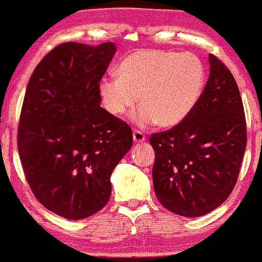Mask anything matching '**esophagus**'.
<instances>
[{
	"instance_id": "obj_1",
	"label": "esophagus",
	"mask_w": 262,
	"mask_h": 262,
	"mask_svg": "<svg viewBox=\"0 0 262 262\" xmlns=\"http://www.w3.org/2000/svg\"><path fill=\"white\" fill-rule=\"evenodd\" d=\"M145 139H146V137H145V134L143 133V132H140V130H138V129H134V132H133V140H134V143H143V141H145Z\"/></svg>"
}]
</instances>
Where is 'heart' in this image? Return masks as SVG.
<instances>
[{
    "label": "heart",
    "instance_id": "b5f03b06",
    "mask_svg": "<svg viewBox=\"0 0 262 262\" xmlns=\"http://www.w3.org/2000/svg\"><path fill=\"white\" fill-rule=\"evenodd\" d=\"M118 77H104L98 91L103 106L121 117L139 102L133 116L140 125L175 127L197 106L206 82L202 60L192 53L141 50L119 65Z\"/></svg>",
    "mask_w": 262,
    "mask_h": 262
}]
</instances>
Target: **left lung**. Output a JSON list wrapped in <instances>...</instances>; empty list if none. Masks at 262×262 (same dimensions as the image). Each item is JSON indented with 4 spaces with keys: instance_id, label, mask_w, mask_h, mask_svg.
Instances as JSON below:
<instances>
[{
    "instance_id": "left-lung-1",
    "label": "left lung",
    "mask_w": 262,
    "mask_h": 262,
    "mask_svg": "<svg viewBox=\"0 0 262 262\" xmlns=\"http://www.w3.org/2000/svg\"><path fill=\"white\" fill-rule=\"evenodd\" d=\"M209 77L185 121L150 137L156 198L170 212L201 217L229 197L246 148L242 96L229 69L209 55Z\"/></svg>"
}]
</instances>
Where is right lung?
<instances>
[{
  "label": "right lung",
  "instance_id": "right-lung-1",
  "mask_svg": "<svg viewBox=\"0 0 262 262\" xmlns=\"http://www.w3.org/2000/svg\"><path fill=\"white\" fill-rule=\"evenodd\" d=\"M116 49L112 41L60 44L27 86L20 162L35 198L62 218L85 219L106 206L112 171L133 144L130 127L101 107L98 86Z\"/></svg>",
  "mask_w": 262,
  "mask_h": 262
}]
</instances>
